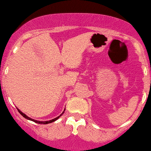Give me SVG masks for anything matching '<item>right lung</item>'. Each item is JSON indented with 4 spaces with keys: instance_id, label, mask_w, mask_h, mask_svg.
Listing matches in <instances>:
<instances>
[{
    "instance_id": "1",
    "label": "right lung",
    "mask_w": 151,
    "mask_h": 151,
    "mask_svg": "<svg viewBox=\"0 0 151 151\" xmlns=\"http://www.w3.org/2000/svg\"><path fill=\"white\" fill-rule=\"evenodd\" d=\"M17 110H18V111H19V112L20 114L22 115V117H25V118H27V119H28V120H30V121H32V122H35V123H37V124H49V123H52V122H55V121H56V120L58 119V118H59V117H60V116H61V115L63 114V113H64V111H63V112L61 114L59 115V117H55V118H54V119L50 120V121H46V122H40V121H37V120L32 119V118H30V117H28V116H27V115L25 114H23V113H22V111H21V110H19V109H18V108H17Z\"/></svg>"
}]
</instances>
